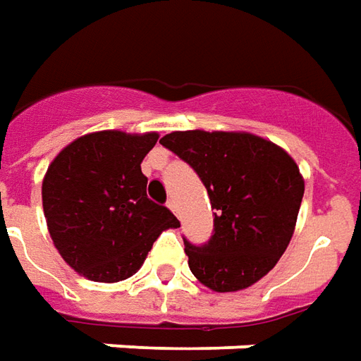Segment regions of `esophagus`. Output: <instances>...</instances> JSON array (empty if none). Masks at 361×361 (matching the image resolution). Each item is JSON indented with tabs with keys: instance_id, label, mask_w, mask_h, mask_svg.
<instances>
[{
	"instance_id": "obj_1",
	"label": "esophagus",
	"mask_w": 361,
	"mask_h": 361,
	"mask_svg": "<svg viewBox=\"0 0 361 361\" xmlns=\"http://www.w3.org/2000/svg\"><path fill=\"white\" fill-rule=\"evenodd\" d=\"M168 207L172 209V211H173V213H176V215L180 216V211H178V205H176V201H173V199H170V201H168Z\"/></svg>"
}]
</instances>
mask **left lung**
Listing matches in <instances>:
<instances>
[{"mask_svg":"<svg viewBox=\"0 0 361 361\" xmlns=\"http://www.w3.org/2000/svg\"><path fill=\"white\" fill-rule=\"evenodd\" d=\"M160 145L195 170L215 209L205 244L183 238L191 274L219 293L256 283L293 236L305 193L293 158L248 133L185 130Z\"/></svg>","mask_w":361,"mask_h":361,"instance_id":"8db88e82","label":"left lung"}]
</instances>
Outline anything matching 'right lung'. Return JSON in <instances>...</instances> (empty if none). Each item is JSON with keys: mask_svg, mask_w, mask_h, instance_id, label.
Listing matches in <instances>:
<instances>
[{"mask_svg": "<svg viewBox=\"0 0 361 361\" xmlns=\"http://www.w3.org/2000/svg\"><path fill=\"white\" fill-rule=\"evenodd\" d=\"M156 140V133H92L49 166L42 209L50 238L68 266L92 281L137 274L160 233L180 226L168 207L146 195L140 164Z\"/></svg>", "mask_w": 361, "mask_h": 361, "instance_id": "1", "label": "right lung"}]
</instances>
